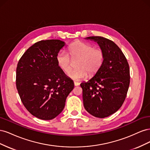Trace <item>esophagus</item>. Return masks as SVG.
Wrapping results in <instances>:
<instances>
[{
	"label": "esophagus",
	"mask_w": 150,
	"mask_h": 150,
	"mask_svg": "<svg viewBox=\"0 0 150 150\" xmlns=\"http://www.w3.org/2000/svg\"><path fill=\"white\" fill-rule=\"evenodd\" d=\"M74 84L75 86H77L79 85V83L78 82H74Z\"/></svg>",
	"instance_id": "obj_1"
}]
</instances>
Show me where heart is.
<instances>
[{"mask_svg": "<svg viewBox=\"0 0 150 150\" xmlns=\"http://www.w3.org/2000/svg\"><path fill=\"white\" fill-rule=\"evenodd\" d=\"M69 54L65 51L57 54L56 61L57 64L63 71L69 72L72 67V60L78 59L76 64L77 69L67 74L69 78L74 81H80L94 76L100 69L104 58L103 50L94 48L92 44L82 41H77L72 44L68 48Z\"/></svg>", "mask_w": 150, "mask_h": 150, "instance_id": "1", "label": "heart"}]
</instances>
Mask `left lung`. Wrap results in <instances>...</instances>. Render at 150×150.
Here are the masks:
<instances>
[{
  "mask_svg": "<svg viewBox=\"0 0 150 150\" xmlns=\"http://www.w3.org/2000/svg\"><path fill=\"white\" fill-rule=\"evenodd\" d=\"M96 42L104 58L100 69L88 82L81 84L85 110L104 118L121 107L129 86V67L121 50L112 40L100 36L85 38Z\"/></svg>",
  "mask_w": 150,
  "mask_h": 150,
  "instance_id": "obj_1",
  "label": "left lung"
}]
</instances>
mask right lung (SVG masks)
I'll return each instance as SVG.
<instances>
[{"mask_svg": "<svg viewBox=\"0 0 150 150\" xmlns=\"http://www.w3.org/2000/svg\"><path fill=\"white\" fill-rule=\"evenodd\" d=\"M65 45L57 39L40 40L27 50L17 64L18 93L28 111L39 119L50 120L59 115L74 87L56 61Z\"/></svg>", "mask_w": 150, "mask_h": 150, "instance_id": "obj_1", "label": "right lung"}]
</instances>
